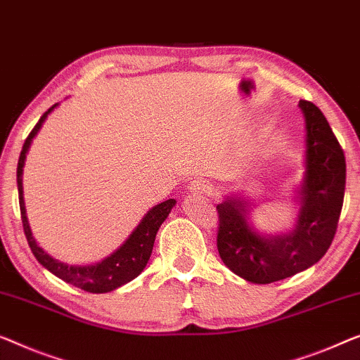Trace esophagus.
<instances>
[{
    "instance_id": "1",
    "label": "esophagus",
    "mask_w": 360,
    "mask_h": 360,
    "mask_svg": "<svg viewBox=\"0 0 360 360\" xmlns=\"http://www.w3.org/2000/svg\"><path fill=\"white\" fill-rule=\"evenodd\" d=\"M188 190L193 193V195H210L212 191V185L207 180L196 179L191 181Z\"/></svg>"
}]
</instances>
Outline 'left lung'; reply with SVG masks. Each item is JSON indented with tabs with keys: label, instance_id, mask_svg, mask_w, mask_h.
Segmentation results:
<instances>
[{
	"label": "left lung",
	"instance_id": "left-lung-1",
	"mask_svg": "<svg viewBox=\"0 0 360 360\" xmlns=\"http://www.w3.org/2000/svg\"><path fill=\"white\" fill-rule=\"evenodd\" d=\"M305 118V175L299 188L295 229L263 236L248 222V202L229 196L217 205V250L224 264L255 284H269L314 266L328 252L340 221L346 186V159L325 115L300 101Z\"/></svg>",
	"mask_w": 360,
	"mask_h": 360
}]
</instances>
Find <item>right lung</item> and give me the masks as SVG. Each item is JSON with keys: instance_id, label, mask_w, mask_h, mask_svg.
I'll use <instances>...</instances> for the list:
<instances>
[{"instance_id": "1", "label": "right lung", "mask_w": 360, "mask_h": 360, "mask_svg": "<svg viewBox=\"0 0 360 360\" xmlns=\"http://www.w3.org/2000/svg\"><path fill=\"white\" fill-rule=\"evenodd\" d=\"M58 105L55 103L53 107H50L44 115L40 117L39 123L35 124L32 131L25 139L22 146V150H20L19 162H18V191H19V206H20V217H22V226H24V233L27 237L29 247L32 250L34 257L37 258V262L41 266L46 268L50 273H53L56 278L63 279L65 283L76 285L82 290H87V292L92 294H103L110 292V290H115L120 285L129 283L134 278H138L141 274V271L148 264L150 253H153L155 233H158L159 227L162 226V222L167 219L170 214L172 207L175 206V200H167L160 205L150 207L141 222L138 224L136 229L131 232L127 240L120 248H117L110 257L103 258L102 262L96 264H87V266H72V264L61 263L53 257H50L49 253L45 252L44 248L39 247V243L35 242L32 236V231H30L27 216H25V205H24V191H22V169L25 162V154L30 148V143L35 138V134L39 133L41 124L49 117V113L53 110V108Z\"/></svg>"}]
</instances>
